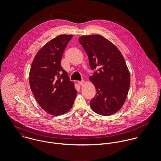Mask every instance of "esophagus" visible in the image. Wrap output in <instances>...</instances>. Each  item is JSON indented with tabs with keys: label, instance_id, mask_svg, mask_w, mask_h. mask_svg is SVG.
<instances>
[{
	"label": "esophagus",
	"instance_id": "34e87169",
	"mask_svg": "<svg viewBox=\"0 0 161 161\" xmlns=\"http://www.w3.org/2000/svg\"><path fill=\"white\" fill-rule=\"evenodd\" d=\"M77 83H78L79 85H83L84 83V80H80V81H78Z\"/></svg>",
	"mask_w": 161,
	"mask_h": 161
}]
</instances>
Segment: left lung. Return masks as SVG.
<instances>
[{
	"label": "left lung",
	"instance_id": "8db88e82",
	"mask_svg": "<svg viewBox=\"0 0 161 161\" xmlns=\"http://www.w3.org/2000/svg\"><path fill=\"white\" fill-rule=\"evenodd\" d=\"M79 42L93 71L90 80L97 93L90 101L91 107L98 115H113L123 106L130 89V75L125 59L118 48L101 35L82 36Z\"/></svg>",
	"mask_w": 161,
	"mask_h": 161
}]
</instances>
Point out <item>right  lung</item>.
Listing matches in <instances>:
<instances>
[{
    "instance_id": "right-lung-1",
    "label": "right lung",
    "mask_w": 161,
    "mask_h": 161,
    "mask_svg": "<svg viewBox=\"0 0 161 161\" xmlns=\"http://www.w3.org/2000/svg\"><path fill=\"white\" fill-rule=\"evenodd\" d=\"M72 35H61L47 42L32 62L30 86L40 107L51 115H61L72 108L77 91L61 64L63 54Z\"/></svg>"
}]
</instances>
